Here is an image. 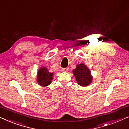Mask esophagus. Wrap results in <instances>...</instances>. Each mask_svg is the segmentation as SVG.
I'll use <instances>...</instances> for the list:
<instances>
[{"label": "esophagus", "instance_id": "esophagus-1", "mask_svg": "<svg viewBox=\"0 0 129 129\" xmlns=\"http://www.w3.org/2000/svg\"><path fill=\"white\" fill-rule=\"evenodd\" d=\"M69 70V68H62V71L64 72H68Z\"/></svg>", "mask_w": 129, "mask_h": 129}]
</instances>
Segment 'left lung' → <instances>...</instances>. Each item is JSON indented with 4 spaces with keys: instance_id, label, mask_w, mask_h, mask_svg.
<instances>
[{
    "instance_id": "obj_1",
    "label": "left lung",
    "mask_w": 129,
    "mask_h": 129,
    "mask_svg": "<svg viewBox=\"0 0 129 129\" xmlns=\"http://www.w3.org/2000/svg\"><path fill=\"white\" fill-rule=\"evenodd\" d=\"M73 73L77 83L80 86H88L92 80L89 69L83 63L77 65L76 68L73 69Z\"/></svg>"
}]
</instances>
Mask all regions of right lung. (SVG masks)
Instances as JSON below:
<instances>
[{
    "label": "right lung",
    "mask_w": 129,
    "mask_h": 129,
    "mask_svg": "<svg viewBox=\"0 0 129 129\" xmlns=\"http://www.w3.org/2000/svg\"><path fill=\"white\" fill-rule=\"evenodd\" d=\"M53 73H50L46 68H42L39 70L37 80L40 86H46L51 83L53 79Z\"/></svg>",
    "instance_id": "1"
}]
</instances>
